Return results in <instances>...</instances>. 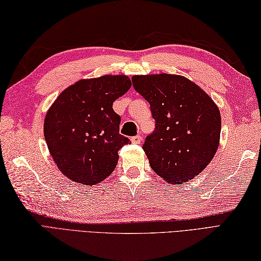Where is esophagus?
Segmentation results:
<instances>
[{
    "mask_svg": "<svg viewBox=\"0 0 261 261\" xmlns=\"http://www.w3.org/2000/svg\"><path fill=\"white\" fill-rule=\"evenodd\" d=\"M132 143L133 144H141L142 143V136L141 135H137L135 137L132 138Z\"/></svg>",
    "mask_w": 261,
    "mask_h": 261,
    "instance_id": "1",
    "label": "esophagus"
}]
</instances>
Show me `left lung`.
Returning <instances> with one entry per match:
<instances>
[{"instance_id":"left-lung-1","label":"left lung","mask_w":261,"mask_h":261,"mask_svg":"<svg viewBox=\"0 0 261 261\" xmlns=\"http://www.w3.org/2000/svg\"><path fill=\"white\" fill-rule=\"evenodd\" d=\"M132 81L149 103L156 120L154 133L143 145L150 167L175 185L195 178L218 149V106L202 88L181 75H135Z\"/></svg>"}]
</instances>
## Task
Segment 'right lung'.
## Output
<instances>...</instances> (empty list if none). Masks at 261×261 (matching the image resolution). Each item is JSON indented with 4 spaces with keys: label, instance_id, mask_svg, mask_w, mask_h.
Wrapping results in <instances>:
<instances>
[{
    "label": "right lung",
    "instance_id": "obj_1",
    "mask_svg": "<svg viewBox=\"0 0 261 261\" xmlns=\"http://www.w3.org/2000/svg\"><path fill=\"white\" fill-rule=\"evenodd\" d=\"M126 75L80 80L63 91L44 120V137L61 173L92 186L115 169L118 150L129 144L119 134L120 117L113 103L129 90Z\"/></svg>",
    "mask_w": 261,
    "mask_h": 261
}]
</instances>
